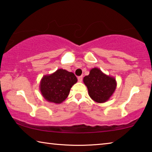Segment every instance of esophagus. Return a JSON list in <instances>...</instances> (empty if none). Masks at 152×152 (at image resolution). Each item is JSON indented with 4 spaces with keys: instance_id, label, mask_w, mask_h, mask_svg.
Here are the masks:
<instances>
[{
    "instance_id": "1",
    "label": "esophagus",
    "mask_w": 152,
    "mask_h": 152,
    "mask_svg": "<svg viewBox=\"0 0 152 152\" xmlns=\"http://www.w3.org/2000/svg\"><path fill=\"white\" fill-rule=\"evenodd\" d=\"M82 80H83V77H82V76L78 77V81H79V82H81Z\"/></svg>"
}]
</instances>
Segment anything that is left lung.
I'll return each mask as SVG.
<instances>
[{"instance_id":"1","label":"left lung","mask_w":152,"mask_h":152,"mask_svg":"<svg viewBox=\"0 0 152 152\" xmlns=\"http://www.w3.org/2000/svg\"><path fill=\"white\" fill-rule=\"evenodd\" d=\"M83 83L88 88L89 97L98 103L108 101L117 85L114 77L107 75L96 67L91 69L88 75L84 77Z\"/></svg>"}]
</instances>
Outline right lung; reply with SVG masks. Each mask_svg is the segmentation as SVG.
I'll list each match as a JSON object with an SVG mask.
<instances>
[{
  "label": "right lung",
  "mask_w": 152,
  "mask_h": 152,
  "mask_svg": "<svg viewBox=\"0 0 152 152\" xmlns=\"http://www.w3.org/2000/svg\"><path fill=\"white\" fill-rule=\"evenodd\" d=\"M77 79L72 72L59 69L54 73L43 76L39 83V90L46 101L58 104L65 100L70 89Z\"/></svg>",
  "instance_id": "right-lung-1"
}]
</instances>
